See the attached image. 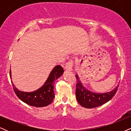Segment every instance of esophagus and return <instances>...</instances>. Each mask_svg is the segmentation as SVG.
Wrapping results in <instances>:
<instances>
[{"instance_id": "34e87169", "label": "esophagus", "mask_w": 131, "mask_h": 131, "mask_svg": "<svg viewBox=\"0 0 131 131\" xmlns=\"http://www.w3.org/2000/svg\"><path fill=\"white\" fill-rule=\"evenodd\" d=\"M73 61L70 60L67 63L66 68L68 71H72L73 70Z\"/></svg>"}]
</instances>
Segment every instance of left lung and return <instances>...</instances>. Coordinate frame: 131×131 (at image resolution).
Returning a JSON list of instances; mask_svg holds the SVG:
<instances>
[{
	"label": "left lung",
	"instance_id": "8db88e82",
	"mask_svg": "<svg viewBox=\"0 0 131 131\" xmlns=\"http://www.w3.org/2000/svg\"><path fill=\"white\" fill-rule=\"evenodd\" d=\"M76 97L78 103L83 107L87 108L98 107L110 100L114 97L119 85L112 91L105 93H95L87 89L82 85L78 74L76 75Z\"/></svg>",
	"mask_w": 131,
	"mask_h": 131
}]
</instances>
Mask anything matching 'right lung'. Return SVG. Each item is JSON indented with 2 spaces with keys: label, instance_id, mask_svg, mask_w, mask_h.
<instances>
[{
  "label": "right lung",
  "instance_id": "obj_1",
  "mask_svg": "<svg viewBox=\"0 0 131 131\" xmlns=\"http://www.w3.org/2000/svg\"><path fill=\"white\" fill-rule=\"evenodd\" d=\"M63 72V68L60 65H57L54 67L46 82L36 91L30 92L19 91L12 82L13 90L17 97L26 104L36 107L46 106L52 103L55 97L53 91L55 81L60 77ZM11 73L10 70V76L12 79Z\"/></svg>",
  "mask_w": 131,
  "mask_h": 131
}]
</instances>
